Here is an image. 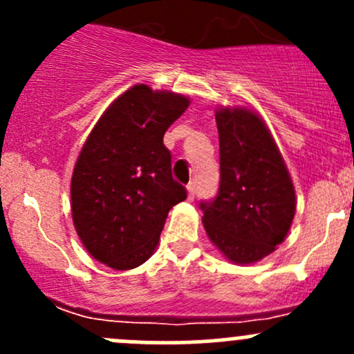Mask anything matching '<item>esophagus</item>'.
Here are the masks:
<instances>
[{
    "instance_id": "1",
    "label": "esophagus",
    "mask_w": 354,
    "mask_h": 354,
    "mask_svg": "<svg viewBox=\"0 0 354 354\" xmlns=\"http://www.w3.org/2000/svg\"><path fill=\"white\" fill-rule=\"evenodd\" d=\"M187 190H188V200H194L195 195H197V190H195V183L188 185Z\"/></svg>"
}]
</instances>
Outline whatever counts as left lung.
Listing matches in <instances>:
<instances>
[{
    "label": "left lung",
    "mask_w": 354,
    "mask_h": 354,
    "mask_svg": "<svg viewBox=\"0 0 354 354\" xmlns=\"http://www.w3.org/2000/svg\"><path fill=\"white\" fill-rule=\"evenodd\" d=\"M221 181L217 195L200 202L214 245L234 263H253L283 243L296 210L283 156L253 111L216 113Z\"/></svg>",
    "instance_id": "1"
}]
</instances>
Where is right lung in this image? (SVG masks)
I'll list each match as a JSON object with an SVG mask.
<instances>
[{
    "label": "right lung",
    "mask_w": 354,
    "mask_h": 354,
    "mask_svg": "<svg viewBox=\"0 0 354 354\" xmlns=\"http://www.w3.org/2000/svg\"><path fill=\"white\" fill-rule=\"evenodd\" d=\"M188 97L133 85L106 109L84 144L71 176V217L87 252L116 270L154 253L167 212L187 198L173 180L167 128Z\"/></svg>",
    "instance_id": "1"
}]
</instances>
